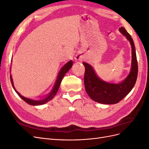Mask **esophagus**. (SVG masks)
Returning a JSON list of instances; mask_svg holds the SVG:
<instances>
[{
  "label": "esophagus",
  "mask_w": 149,
  "mask_h": 149,
  "mask_svg": "<svg viewBox=\"0 0 149 149\" xmlns=\"http://www.w3.org/2000/svg\"><path fill=\"white\" fill-rule=\"evenodd\" d=\"M75 59H76V60H79L81 59V57L79 56H76L75 57Z\"/></svg>",
  "instance_id": "1"
}]
</instances>
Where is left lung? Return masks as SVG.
I'll use <instances>...</instances> for the list:
<instances>
[{
  "label": "left lung",
  "instance_id": "left-lung-1",
  "mask_svg": "<svg viewBox=\"0 0 149 149\" xmlns=\"http://www.w3.org/2000/svg\"><path fill=\"white\" fill-rule=\"evenodd\" d=\"M119 31L130 42L132 48L131 68L124 80L119 83L106 82L98 77L91 65L83 63L85 67L84 83L86 91L90 98L99 103L114 104L119 102L130 92L136 82L138 65L133 39L123 26L119 29Z\"/></svg>",
  "mask_w": 149,
  "mask_h": 149
}]
</instances>
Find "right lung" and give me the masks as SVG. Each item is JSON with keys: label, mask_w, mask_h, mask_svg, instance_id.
Wrapping results in <instances>:
<instances>
[{"label": "right lung", "mask_w": 149, "mask_h": 149, "mask_svg": "<svg viewBox=\"0 0 149 149\" xmlns=\"http://www.w3.org/2000/svg\"><path fill=\"white\" fill-rule=\"evenodd\" d=\"M72 66H73V61L70 60V61L68 62L67 63H66L62 67V68L60 70L59 73H58L55 84V85H54L53 88L52 89L51 92L49 93L46 97H45L43 99H42V100H31V99L25 97L23 96H22L21 94L15 89V88L14 87V85H13L12 76L10 74L11 83H12V85L13 89H14V90L15 91V92L17 93L18 95H19L25 102H26V103H28L29 104L32 105V106L42 105V104H44L47 103V102L51 100H52V99L54 97V96L56 95L58 90V89H59L60 85L61 84V81L63 79V78L64 77V76L65 75V74L67 73V72L70 70V69L72 67Z\"/></svg>", "instance_id": "right-lung-1"}]
</instances>
